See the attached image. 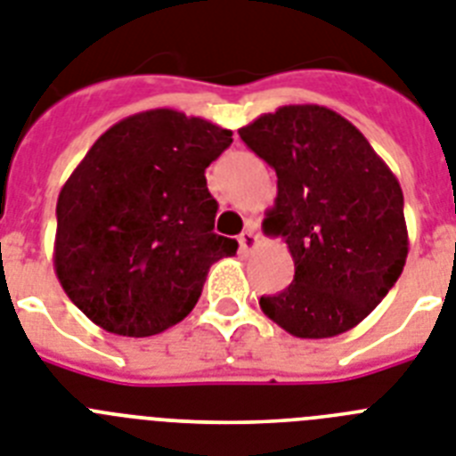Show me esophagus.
Returning <instances> with one entry per match:
<instances>
[{
    "label": "esophagus",
    "mask_w": 456,
    "mask_h": 456,
    "mask_svg": "<svg viewBox=\"0 0 456 456\" xmlns=\"http://www.w3.org/2000/svg\"><path fill=\"white\" fill-rule=\"evenodd\" d=\"M239 246H240V252H252L259 246V234H257V229H255V224H250V227L239 236Z\"/></svg>",
    "instance_id": "1"
}]
</instances>
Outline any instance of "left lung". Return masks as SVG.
Listing matches in <instances>:
<instances>
[{
    "instance_id": "obj_1",
    "label": "left lung",
    "mask_w": 456,
    "mask_h": 456,
    "mask_svg": "<svg viewBox=\"0 0 456 456\" xmlns=\"http://www.w3.org/2000/svg\"><path fill=\"white\" fill-rule=\"evenodd\" d=\"M239 134L278 175L264 232L281 236L294 259L289 287L259 299L264 315L297 338L357 327L408 257L396 175L364 134L327 106H281Z\"/></svg>"
}]
</instances>
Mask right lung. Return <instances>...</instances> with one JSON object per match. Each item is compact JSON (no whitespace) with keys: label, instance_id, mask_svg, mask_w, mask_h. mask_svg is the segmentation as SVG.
I'll return each instance as SVG.
<instances>
[{"label":"right lung","instance_id":"right-lung-1","mask_svg":"<svg viewBox=\"0 0 456 456\" xmlns=\"http://www.w3.org/2000/svg\"><path fill=\"white\" fill-rule=\"evenodd\" d=\"M232 132L181 110L116 122L57 197V281L92 322L118 336H155L187 317L208 269L236 255L217 236L206 167Z\"/></svg>","mask_w":456,"mask_h":456}]
</instances>
